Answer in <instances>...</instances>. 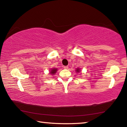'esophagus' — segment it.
Wrapping results in <instances>:
<instances>
[{
	"instance_id": "esophagus-1",
	"label": "esophagus",
	"mask_w": 127,
	"mask_h": 127,
	"mask_svg": "<svg viewBox=\"0 0 127 127\" xmlns=\"http://www.w3.org/2000/svg\"><path fill=\"white\" fill-rule=\"evenodd\" d=\"M64 68L66 69H68V66H64Z\"/></svg>"
}]
</instances>
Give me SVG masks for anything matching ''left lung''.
Listing matches in <instances>:
<instances>
[{
	"label": "left lung",
	"instance_id": "obj_1",
	"mask_svg": "<svg viewBox=\"0 0 127 127\" xmlns=\"http://www.w3.org/2000/svg\"><path fill=\"white\" fill-rule=\"evenodd\" d=\"M80 70V69H79V68H77L76 72H80V70Z\"/></svg>",
	"mask_w": 127,
	"mask_h": 127
}]
</instances>
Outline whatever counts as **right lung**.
Returning <instances> with one entry per match:
<instances>
[{"mask_svg": "<svg viewBox=\"0 0 127 127\" xmlns=\"http://www.w3.org/2000/svg\"><path fill=\"white\" fill-rule=\"evenodd\" d=\"M57 68H53V69H51V70H50V74H51L54 75V74L57 71Z\"/></svg>", "mask_w": 127, "mask_h": 127, "instance_id": "obj_1", "label": "right lung"}]
</instances>
